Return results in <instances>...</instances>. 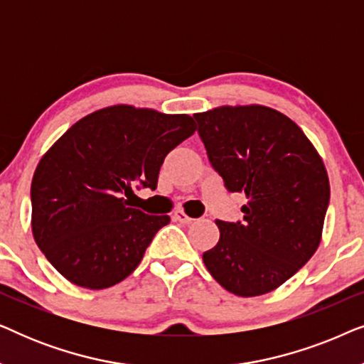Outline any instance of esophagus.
<instances>
[{"mask_svg": "<svg viewBox=\"0 0 364 364\" xmlns=\"http://www.w3.org/2000/svg\"><path fill=\"white\" fill-rule=\"evenodd\" d=\"M173 220H176V222H181V223H191L192 220H193V218H191V217H188L187 215V213L186 212H183V210H176V212H173Z\"/></svg>", "mask_w": 364, "mask_h": 364, "instance_id": "obj_1", "label": "esophagus"}]
</instances>
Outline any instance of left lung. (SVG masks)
Masks as SVG:
<instances>
[{"instance_id": "1", "label": "left lung", "mask_w": 364, "mask_h": 364, "mask_svg": "<svg viewBox=\"0 0 364 364\" xmlns=\"http://www.w3.org/2000/svg\"><path fill=\"white\" fill-rule=\"evenodd\" d=\"M193 117L227 191L248 200L242 222L215 220L220 238L203 263L233 295H265L320 245L330 203L325 164L301 129L272 107L222 106Z\"/></svg>"}]
</instances>
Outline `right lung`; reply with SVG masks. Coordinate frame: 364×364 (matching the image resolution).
Segmentation results:
<instances>
[{"mask_svg": "<svg viewBox=\"0 0 364 364\" xmlns=\"http://www.w3.org/2000/svg\"><path fill=\"white\" fill-rule=\"evenodd\" d=\"M196 132L187 114L119 104L68 129L31 182V228L49 263L74 285L102 290L131 275L168 215L129 207L132 187L157 188L172 149Z\"/></svg>", "mask_w": 364, "mask_h": 364, "instance_id": "1", "label": "right lung"}]
</instances>
